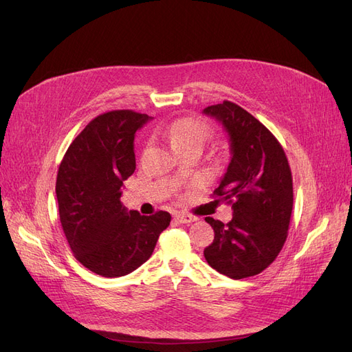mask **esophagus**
Returning <instances> with one entry per match:
<instances>
[{
    "label": "esophagus",
    "instance_id": "34e87169",
    "mask_svg": "<svg viewBox=\"0 0 352 352\" xmlns=\"http://www.w3.org/2000/svg\"><path fill=\"white\" fill-rule=\"evenodd\" d=\"M175 219L179 222V223H192V222H195L196 219V217H193V215H190V214H185V212H179V214H176L175 215Z\"/></svg>",
    "mask_w": 352,
    "mask_h": 352
}]
</instances>
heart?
Returning a JSON list of instances; mask_svg holds the SVG:
<instances>
[{"mask_svg": "<svg viewBox=\"0 0 352 352\" xmlns=\"http://www.w3.org/2000/svg\"><path fill=\"white\" fill-rule=\"evenodd\" d=\"M162 133L176 150L186 144H199L204 147L209 135L206 125L193 118L177 120L164 127Z\"/></svg>", "mask_w": 352, "mask_h": 352, "instance_id": "b5f03b06", "label": "heart"}]
</instances>
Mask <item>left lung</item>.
<instances>
[{"label": "left lung", "instance_id": "8db88e82", "mask_svg": "<svg viewBox=\"0 0 352 352\" xmlns=\"http://www.w3.org/2000/svg\"><path fill=\"white\" fill-rule=\"evenodd\" d=\"M202 112L230 137L231 160L214 195L234 209L228 223L205 218L215 238L204 256L223 276H256L276 260L287 238L293 209L290 166L277 138L241 107L223 101Z\"/></svg>", "mask_w": 352, "mask_h": 352}]
</instances>
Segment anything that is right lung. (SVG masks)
<instances>
[{"instance_id": "right-lung-1", "label": "right lung", "mask_w": 352, "mask_h": 352, "mask_svg": "<svg viewBox=\"0 0 352 352\" xmlns=\"http://www.w3.org/2000/svg\"><path fill=\"white\" fill-rule=\"evenodd\" d=\"M131 109L94 118L69 146L56 179L60 223L75 258L104 277L125 276L153 254L170 214L140 215L120 198L135 170V131L150 120Z\"/></svg>"}]
</instances>
